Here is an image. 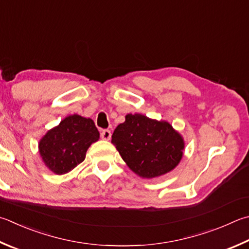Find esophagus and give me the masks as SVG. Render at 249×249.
Returning <instances> with one entry per match:
<instances>
[{
  "mask_svg": "<svg viewBox=\"0 0 249 249\" xmlns=\"http://www.w3.org/2000/svg\"><path fill=\"white\" fill-rule=\"evenodd\" d=\"M111 130L109 129H103L101 132V138L103 140H110L111 139Z\"/></svg>",
  "mask_w": 249,
  "mask_h": 249,
  "instance_id": "34e87169",
  "label": "esophagus"
}]
</instances>
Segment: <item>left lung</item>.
Segmentation results:
<instances>
[{"mask_svg":"<svg viewBox=\"0 0 249 249\" xmlns=\"http://www.w3.org/2000/svg\"><path fill=\"white\" fill-rule=\"evenodd\" d=\"M112 143L135 174L155 178L173 171L182 160L185 142L169 122L127 114L112 135Z\"/></svg>","mask_w":249,"mask_h":249,"instance_id":"left-lung-1","label":"left lung"}]
</instances>
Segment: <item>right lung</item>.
<instances>
[{
	"mask_svg": "<svg viewBox=\"0 0 249 249\" xmlns=\"http://www.w3.org/2000/svg\"><path fill=\"white\" fill-rule=\"evenodd\" d=\"M100 138L94 122L78 114L69 115L39 140L42 162L54 174L74 170L86 158V152Z\"/></svg>",
	"mask_w": 249,
	"mask_h": 249,
	"instance_id": "add662e5",
	"label": "right lung"
}]
</instances>
